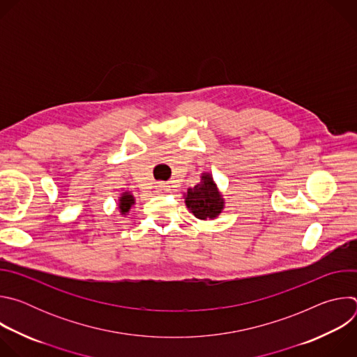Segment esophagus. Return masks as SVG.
I'll list each match as a JSON object with an SVG mask.
<instances>
[{
	"mask_svg": "<svg viewBox=\"0 0 357 357\" xmlns=\"http://www.w3.org/2000/svg\"><path fill=\"white\" fill-rule=\"evenodd\" d=\"M167 188H168V185H167V183H162V182H160V183L157 185V189H158L160 192H162V190H168Z\"/></svg>",
	"mask_w": 357,
	"mask_h": 357,
	"instance_id": "obj_1",
	"label": "esophagus"
}]
</instances>
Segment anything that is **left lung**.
I'll return each instance as SVG.
<instances>
[{
  "label": "left lung",
  "instance_id": "left-lung-1",
  "mask_svg": "<svg viewBox=\"0 0 357 357\" xmlns=\"http://www.w3.org/2000/svg\"><path fill=\"white\" fill-rule=\"evenodd\" d=\"M189 212L200 220H213L225 209V197L211 172H203L200 182L183 195Z\"/></svg>",
  "mask_w": 357,
  "mask_h": 357
}]
</instances>
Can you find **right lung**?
<instances>
[{"label":"right lung","mask_w":357,"mask_h":357,"mask_svg":"<svg viewBox=\"0 0 357 357\" xmlns=\"http://www.w3.org/2000/svg\"><path fill=\"white\" fill-rule=\"evenodd\" d=\"M119 203V211H120V215L123 216V218H126L127 215H128V212H130V209L135 205V196L131 193V192H128V190H126V192H123L120 196H119V200H117Z\"/></svg>","instance_id":"right-lung-1"}]
</instances>
